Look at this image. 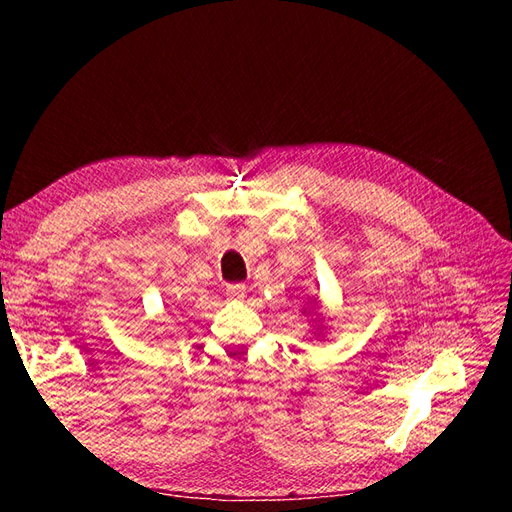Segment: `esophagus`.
<instances>
[{
	"mask_svg": "<svg viewBox=\"0 0 512 512\" xmlns=\"http://www.w3.org/2000/svg\"><path fill=\"white\" fill-rule=\"evenodd\" d=\"M226 297L230 299V301H243V297H245V286L243 284H230V286H226Z\"/></svg>",
	"mask_w": 512,
	"mask_h": 512,
	"instance_id": "esophagus-1",
	"label": "esophagus"
}]
</instances>
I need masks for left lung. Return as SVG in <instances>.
Wrapping results in <instances>:
<instances>
[{"label":"left lung","mask_w":512,"mask_h":512,"mask_svg":"<svg viewBox=\"0 0 512 512\" xmlns=\"http://www.w3.org/2000/svg\"><path fill=\"white\" fill-rule=\"evenodd\" d=\"M303 314L309 318V320H312V324H314V335H322L324 331H327V329H324V318H322V314H320V305L314 301L312 305H303Z\"/></svg>","instance_id":"obj_1"}]
</instances>
